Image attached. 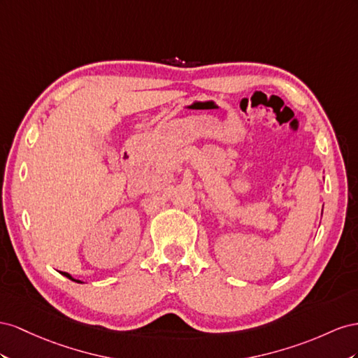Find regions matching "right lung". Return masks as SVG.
Segmentation results:
<instances>
[{
    "mask_svg": "<svg viewBox=\"0 0 358 358\" xmlns=\"http://www.w3.org/2000/svg\"><path fill=\"white\" fill-rule=\"evenodd\" d=\"M64 275H66V278H69V279H71V280H75V282H79V280H76V279H73V278H71V275L69 274V273H63Z\"/></svg>",
    "mask_w": 358,
    "mask_h": 358,
    "instance_id": "add662e5",
    "label": "right lung"
}]
</instances>
